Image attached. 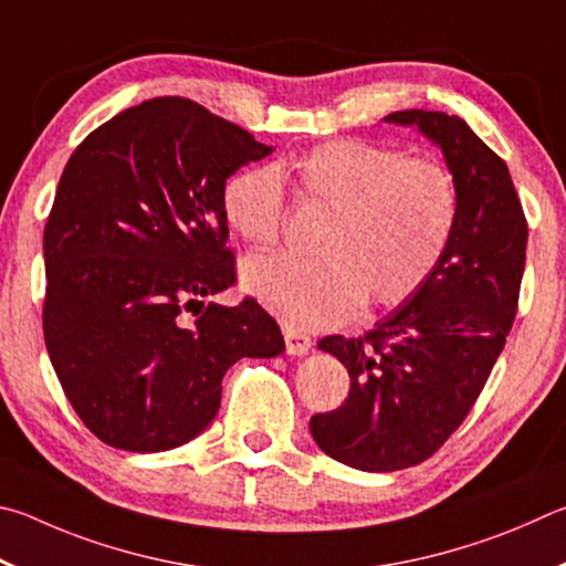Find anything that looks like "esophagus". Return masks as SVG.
<instances>
[{
	"label": "esophagus",
	"instance_id": "34e87169",
	"mask_svg": "<svg viewBox=\"0 0 566 566\" xmlns=\"http://www.w3.org/2000/svg\"><path fill=\"white\" fill-rule=\"evenodd\" d=\"M283 338H285V353H289V355H305L313 345L308 335L301 333V331H293V328H285Z\"/></svg>",
	"mask_w": 566,
	"mask_h": 566
}]
</instances>
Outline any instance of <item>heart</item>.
I'll list each match as a JSON object with an SVG mask.
<instances>
[{"instance_id": "1", "label": "heart", "mask_w": 566, "mask_h": 566, "mask_svg": "<svg viewBox=\"0 0 566 566\" xmlns=\"http://www.w3.org/2000/svg\"><path fill=\"white\" fill-rule=\"evenodd\" d=\"M283 168L301 201L323 213L315 258H248L243 289L291 328H335L363 301L370 308L405 303L428 283L458 231L460 188L434 158L338 138ZM223 213L248 243L271 245L283 223L281 176L271 166L235 174L223 191Z\"/></svg>"}]
</instances>
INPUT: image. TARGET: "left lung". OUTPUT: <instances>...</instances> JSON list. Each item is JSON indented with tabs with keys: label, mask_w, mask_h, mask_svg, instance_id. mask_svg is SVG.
I'll return each mask as SVG.
<instances>
[{
	"label": "left lung",
	"mask_w": 566,
	"mask_h": 566,
	"mask_svg": "<svg viewBox=\"0 0 566 566\" xmlns=\"http://www.w3.org/2000/svg\"><path fill=\"white\" fill-rule=\"evenodd\" d=\"M385 122L418 126L460 188V221L422 289L360 338L318 348L350 375L338 410L311 418L318 448L348 468L395 472L420 464L468 418L517 315L527 218L510 168L460 116L408 108Z\"/></svg>",
	"instance_id": "8db88e82"
}]
</instances>
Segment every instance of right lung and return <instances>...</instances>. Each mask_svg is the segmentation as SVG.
Returning a JSON list of instances; mask_svg holds the SVG:
<instances>
[{
	"instance_id": "1",
	"label": "right lung",
	"mask_w": 566,
	"mask_h": 566,
	"mask_svg": "<svg viewBox=\"0 0 566 566\" xmlns=\"http://www.w3.org/2000/svg\"><path fill=\"white\" fill-rule=\"evenodd\" d=\"M273 148L191 98L158 96L94 128L69 158L44 228V340L78 418L128 452L201 434L241 358L285 350L235 283L226 178Z\"/></svg>"
}]
</instances>
